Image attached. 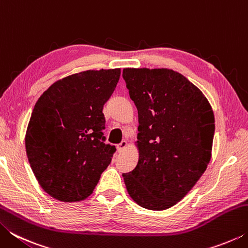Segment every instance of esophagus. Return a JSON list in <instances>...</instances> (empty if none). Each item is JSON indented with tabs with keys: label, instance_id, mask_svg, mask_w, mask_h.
Segmentation results:
<instances>
[{
	"label": "esophagus",
	"instance_id": "esophagus-1",
	"mask_svg": "<svg viewBox=\"0 0 248 248\" xmlns=\"http://www.w3.org/2000/svg\"><path fill=\"white\" fill-rule=\"evenodd\" d=\"M127 146H128V142L125 140H123L119 144H117V150H118V152H123Z\"/></svg>",
	"mask_w": 248,
	"mask_h": 248
}]
</instances>
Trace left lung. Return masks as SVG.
I'll list each match as a JSON object with an SVG mask.
<instances>
[{
    "label": "left lung",
    "mask_w": 248,
    "mask_h": 248,
    "mask_svg": "<svg viewBox=\"0 0 248 248\" xmlns=\"http://www.w3.org/2000/svg\"><path fill=\"white\" fill-rule=\"evenodd\" d=\"M138 109L140 156L123 174L136 202L149 210L173 207L202 176L211 157L215 116L207 98L182 74L167 69H124Z\"/></svg>",
    "instance_id": "1"
}]
</instances>
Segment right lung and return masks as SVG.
<instances>
[{"label": "right lung", "mask_w": 248, "mask_h": 248, "mask_svg": "<svg viewBox=\"0 0 248 248\" xmlns=\"http://www.w3.org/2000/svg\"><path fill=\"white\" fill-rule=\"evenodd\" d=\"M120 69L85 71L53 83L33 107L25 144L41 188L53 198H87L116 152L105 143V103Z\"/></svg>", "instance_id": "obj_1"}]
</instances>
